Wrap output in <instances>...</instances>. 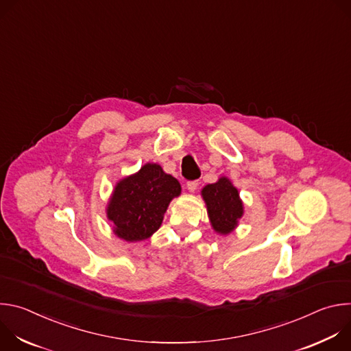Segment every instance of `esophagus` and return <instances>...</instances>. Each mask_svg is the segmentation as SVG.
Instances as JSON below:
<instances>
[{"instance_id":"obj_1","label":"esophagus","mask_w":351,"mask_h":351,"mask_svg":"<svg viewBox=\"0 0 351 351\" xmlns=\"http://www.w3.org/2000/svg\"><path fill=\"white\" fill-rule=\"evenodd\" d=\"M197 186H198V182L197 180H191V182H187V190L190 191V193H193L195 189H197Z\"/></svg>"}]
</instances>
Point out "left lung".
<instances>
[{
    "instance_id": "left-lung-1",
    "label": "left lung",
    "mask_w": 351,
    "mask_h": 351,
    "mask_svg": "<svg viewBox=\"0 0 351 351\" xmlns=\"http://www.w3.org/2000/svg\"><path fill=\"white\" fill-rule=\"evenodd\" d=\"M202 195L207 204L208 217L214 230L219 234H229L237 226L243 217V203L237 189L232 182L222 176L218 182L207 184L202 190Z\"/></svg>"
}]
</instances>
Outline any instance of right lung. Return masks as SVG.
I'll return each instance as SVG.
<instances>
[{
	"mask_svg": "<svg viewBox=\"0 0 351 351\" xmlns=\"http://www.w3.org/2000/svg\"><path fill=\"white\" fill-rule=\"evenodd\" d=\"M180 183L158 164H145L134 175L119 180L107 207L114 233L126 241H140L157 232Z\"/></svg>",
	"mask_w": 351,
	"mask_h": 351,
	"instance_id": "right-lung-1",
	"label": "right lung"
}]
</instances>
